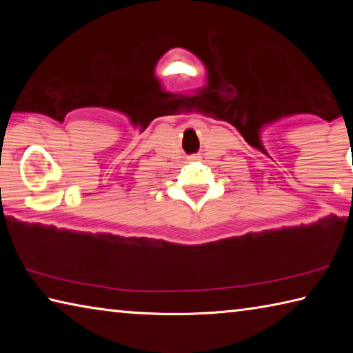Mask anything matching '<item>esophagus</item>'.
Wrapping results in <instances>:
<instances>
[{"label":"esophagus","instance_id":"obj_1","mask_svg":"<svg viewBox=\"0 0 353 353\" xmlns=\"http://www.w3.org/2000/svg\"><path fill=\"white\" fill-rule=\"evenodd\" d=\"M198 159H199V155H196V154L190 155V160H198Z\"/></svg>","mask_w":353,"mask_h":353}]
</instances>
